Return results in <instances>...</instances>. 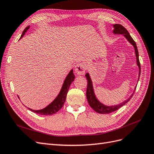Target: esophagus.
Wrapping results in <instances>:
<instances>
[{"mask_svg":"<svg viewBox=\"0 0 154 154\" xmlns=\"http://www.w3.org/2000/svg\"><path fill=\"white\" fill-rule=\"evenodd\" d=\"M85 69L86 67L85 64L83 63H78L75 67H74V71H75V72L78 75H83L85 74Z\"/></svg>","mask_w":154,"mask_h":154,"instance_id":"esophagus-1","label":"esophagus"}]
</instances>
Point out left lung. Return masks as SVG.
I'll use <instances>...</instances> for the list:
<instances>
[{"label": "left lung", "instance_id": "8db88e82", "mask_svg": "<svg viewBox=\"0 0 154 154\" xmlns=\"http://www.w3.org/2000/svg\"><path fill=\"white\" fill-rule=\"evenodd\" d=\"M114 27V30H113V33L115 35H123L125 38L127 40L128 42L131 44L132 45L134 46V50H135V54H136V63L137 66L139 67V78H138V81L139 79V76H140V74H141V65L140 63H139V53H138V50L136 42H135L134 40L132 39L131 36L130 35L128 31L126 29L125 27L121 24H114L113 25ZM85 76L87 79V92H86V96H87V99L88 101V104L90 105V106L92 107V109L95 110L96 112L100 113V114H109L112 112H114L116 110H117L119 108H121L122 106H123L125 104H126L127 102L131 99V97H132L134 91H136V88L137 85L135 87V90L134 92L132 94V95L130 96L128 98L124 101L122 103H121L119 105H112V106H107L97 100V98L96 96V94L94 93V88H93V85H92V82L91 78L90 77L89 73H87L85 74Z\"/></svg>", "mask_w": 154, "mask_h": 154}]
</instances>
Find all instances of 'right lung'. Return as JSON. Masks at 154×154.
Masks as SVG:
<instances>
[{
	"mask_svg": "<svg viewBox=\"0 0 154 154\" xmlns=\"http://www.w3.org/2000/svg\"><path fill=\"white\" fill-rule=\"evenodd\" d=\"M29 27L30 26H27V27H26V29L23 31L22 34L20 36V38H22L23 36H24L26 32L27 31V30L29 29ZM74 78H75V76H74V74L73 73V70L71 69L67 74L66 79H65L59 94L49 105H48L47 106L45 107V108L41 110H32L29 108L28 109L31 112H32L41 115L50 116L57 113L58 110L62 109V107L63 106L64 103L66 102L67 92L69 91L70 85H71V83L74 80ZM18 98H19V97H18Z\"/></svg>",
	"mask_w": 154,
	"mask_h": 154,
	"instance_id": "right-lung-1",
	"label": "right lung"
}]
</instances>
